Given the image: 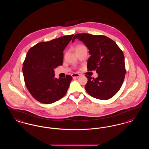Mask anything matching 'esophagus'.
I'll return each instance as SVG.
<instances>
[{
  "label": "esophagus",
  "instance_id": "obj_1",
  "mask_svg": "<svg viewBox=\"0 0 149 149\" xmlns=\"http://www.w3.org/2000/svg\"><path fill=\"white\" fill-rule=\"evenodd\" d=\"M71 76L73 78H78L80 77V74H77V73H74V74H72L71 75Z\"/></svg>",
  "mask_w": 149,
  "mask_h": 149
}]
</instances>
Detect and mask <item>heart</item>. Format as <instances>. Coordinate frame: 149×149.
Instances as JSON below:
<instances>
[{"mask_svg":"<svg viewBox=\"0 0 149 149\" xmlns=\"http://www.w3.org/2000/svg\"><path fill=\"white\" fill-rule=\"evenodd\" d=\"M82 46H83V45H78V46H77L76 47V49H75V50H78V49H79V48L81 47Z\"/></svg>","mask_w":149,"mask_h":149,"instance_id":"1","label":"heart"}]
</instances>
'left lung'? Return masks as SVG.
<instances>
[{
	"instance_id": "8db88e82",
	"label": "left lung",
	"mask_w": 149,
	"mask_h": 149,
	"mask_svg": "<svg viewBox=\"0 0 149 149\" xmlns=\"http://www.w3.org/2000/svg\"><path fill=\"white\" fill-rule=\"evenodd\" d=\"M77 38L89 49L88 71L96 70L98 77L92 78L85 75L88 82L85 89L90 95L97 99L107 100L119 91L126 74L125 57L122 51L112 40L103 35L79 33Z\"/></svg>"
}]
</instances>
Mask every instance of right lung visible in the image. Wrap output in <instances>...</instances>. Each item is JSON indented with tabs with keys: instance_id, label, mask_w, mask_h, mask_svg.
<instances>
[{
	"instance_id": "obj_1",
	"label": "right lung",
	"mask_w": 149,
	"mask_h": 149,
	"mask_svg": "<svg viewBox=\"0 0 149 149\" xmlns=\"http://www.w3.org/2000/svg\"><path fill=\"white\" fill-rule=\"evenodd\" d=\"M74 35L38 43L29 50L23 63L25 84L32 96L44 104L61 99L68 91L72 77L57 79L54 69L63 62V51Z\"/></svg>"
}]
</instances>
